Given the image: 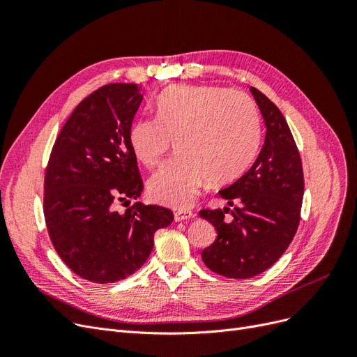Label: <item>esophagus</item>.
<instances>
[{
  "label": "esophagus",
  "instance_id": "obj_1",
  "mask_svg": "<svg viewBox=\"0 0 357 357\" xmlns=\"http://www.w3.org/2000/svg\"><path fill=\"white\" fill-rule=\"evenodd\" d=\"M193 214L190 210H177L174 211V220L176 222H183V220H189L193 218Z\"/></svg>",
  "mask_w": 357,
  "mask_h": 357
}]
</instances>
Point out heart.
I'll return each mask as SVG.
<instances>
[{"label":"heart","mask_w":357,"mask_h":357,"mask_svg":"<svg viewBox=\"0 0 357 357\" xmlns=\"http://www.w3.org/2000/svg\"><path fill=\"white\" fill-rule=\"evenodd\" d=\"M174 142L177 156L147 183L149 197L188 208L207 178L214 185L240 177L259 143V114L250 96L219 86H169L156 100V117L129 131L135 158L158 167Z\"/></svg>","instance_id":"b5f03b06"}]
</instances>
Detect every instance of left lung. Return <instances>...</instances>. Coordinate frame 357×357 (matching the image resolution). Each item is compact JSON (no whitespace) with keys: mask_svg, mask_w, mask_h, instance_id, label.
Returning <instances> with one entry per match:
<instances>
[{"mask_svg":"<svg viewBox=\"0 0 357 357\" xmlns=\"http://www.w3.org/2000/svg\"><path fill=\"white\" fill-rule=\"evenodd\" d=\"M265 121V142L255 164L231 186L222 189L228 207L199 211L218 231L201 257L213 273L229 278H252L273 266L296 234L304 198V172L299 150L278 107L250 88Z\"/></svg>","mask_w":357,"mask_h":357,"instance_id":"left-lung-1","label":"left lung"}]
</instances>
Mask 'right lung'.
<instances>
[{"instance_id":"1","label":"right lung","mask_w":357,"mask_h":357,"mask_svg":"<svg viewBox=\"0 0 357 357\" xmlns=\"http://www.w3.org/2000/svg\"><path fill=\"white\" fill-rule=\"evenodd\" d=\"M143 101L139 86H101L75 107L53 144L45 176V219L56 253L74 274L114 283L134 274L153 250V235L174 220L171 210L134 202L143 192L129 143Z\"/></svg>"}]
</instances>
